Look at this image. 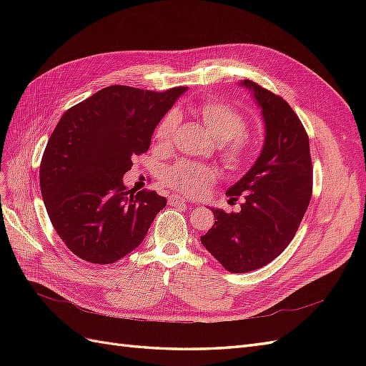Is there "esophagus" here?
<instances>
[{
  "label": "esophagus",
  "instance_id": "esophagus-1",
  "mask_svg": "<svg viewBox=\"0 0 366 366\" xmlns=\"http://www.w3.org/2000/svg\"><path fill=\"white\" fill-rule=\"evenodd\" d=\"M168 203H169L171 206H180V204H184V203H186V198L179 197L177 194H172V195L168 197Z\"/></svg>",
  "mask_w": 366,
  "mask_h": 366
}]
</instances>
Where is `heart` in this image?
I'll use <instances>...</instances> for the list:
<instances>
[{
  "instance_id": "obj_1",
  "label": "heart",
  "mask_w": 366,
  "mask_h": 366,
  "mask_svg": "<svg viewBox=\"0 0 366 366\" xmlns=\"http://www.w3.org/2000/svg\"><path fill=\"white\" fill-rule=\"evenodd\" d=\"M197 116L202 119L212 137L219 142V157L230 169H239L244 164L250 142L246 134V120L234 107L217 99H207L195 108ZM180 114L169 112L156 129V139L162 145H169L172 142ZM162 180L171 189L184 195L195 197L203 194L209 184L215 180L214 171L206 164L180 160L163 171Z\"/></svg>"
}]
</instances>
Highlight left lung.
<instances>
[{
  "label": "left lung",
  "instance_id": "obj_1",
  "mask_svg": "<svg viewBox=\"0 0 366 366\" xmlns=\"http://www.w3.org/2000/svg\"><path fill=\"white\" fill-rule=\"evenodd\" d=\"M261 107L265 139L258 160L226 195L244 203L239 212L212 209L215 223L202 244L227 272L264 267L290 244L313 191L310 142L304 125L284 99L261 85L239 82Z\"/></svg>",
  "mask_w": 366,
  "mask_h": 366
}]
</instances>
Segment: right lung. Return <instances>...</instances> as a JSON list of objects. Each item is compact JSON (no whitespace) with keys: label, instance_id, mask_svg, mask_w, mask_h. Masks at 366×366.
<instances>
[{"label":"right lung","instance_id":"obj_1","mask_svg":"<svg viewBox=\"0 0 366 366\" xmlns=\"http://www.w3.org/2000/svg\"><path fill=\"white\" fill-rule=\"evenodd\" d=\"M184 92L112 85L58 122L42 154L39 183L51 224L76 257L113 264L145 239L166 198L156 191L134 194L124 175Z\"/></svg>","mask_w":366,"mask_h":366}]
</instances>
